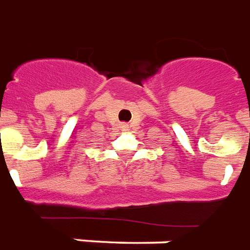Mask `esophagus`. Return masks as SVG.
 Masks as SVG:
<instances>
[{
	"label": "esophagus",
	"instance_id": "obj_1",
	"mask_svg": "<svg viewBox=\"0 0 250 250\" xmlns=\"http://www.w3.org/2000/svg\"><path fill=\"white\" fill-rule=\"evenodd\" d=\"M121 127H123V129H126V125H125V124H123V125H121Z\"/></svg>",
	"mask_w": 250,
	"mask_h": 250
}]
</instances>
